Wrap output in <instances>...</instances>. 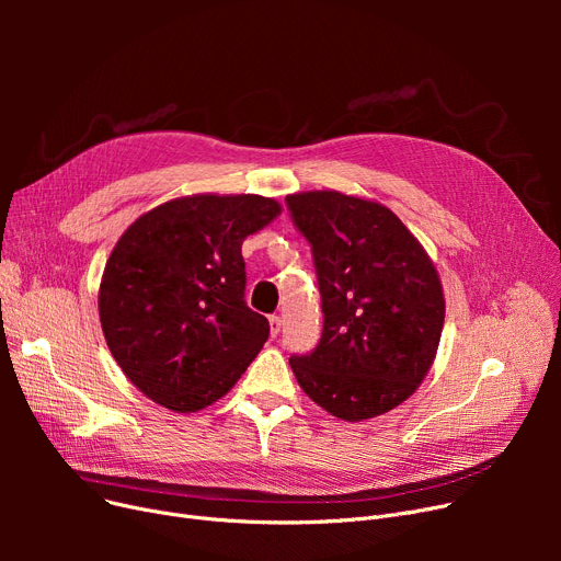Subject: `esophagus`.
<instances>
[{
  "mask_svg": "<svg viewBox=\"0 0 561 561\" xmlns=\"http://www.w3.org/2000/svg\"><path fill=\"white\" fill-rule=\"evenodd\" d=\"M268 320H271V334L277 336V334H279V328H282V318H279V316H271Z\"/></svg>",
  "mask_w": 561,
  "mask_h": 561,
  "instance_id": "obj_1",
  "label": "esophagus"
}]
</instances>
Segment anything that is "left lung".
<instances>
[{"label": "left lung", "mask_w": 561, "mask_h": 561, "mask_svg": "<svg viewBox=\"0 0 561 561\" xmlns=\"http://www.w3.org/2000/svg\"><path fill=\"white\" fill-rule=\"evenodd\" d=\"M286 202L311 243L325 313L316 350L290 357L298 385L341 421L387 414L416 393L436 359L446 298L434 263L375 199L305 191Z\"/></svg>", "instance_id": "1"}]
</instances>
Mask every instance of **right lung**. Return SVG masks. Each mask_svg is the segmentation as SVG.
<instances>
[{
    "instance_id": "right-lung-1",
    "label": "right lung",
    "mask_w": 561,
    "mask_h": 561,
    "mask_svg": "<svg viewBox=\"0 0 561 561\" xmlns=\"http://www.w3.org/2000/svg\"><path fill=\"white\" fill-rule=\"evenodd\" d=\"M282 204L263 195H184L136 218L100 282L115 364L157 404L191 414L218 402L268 341L245 300L243 241Z\"/></svg>"
}]
</instances>
